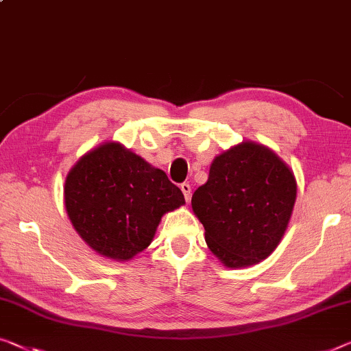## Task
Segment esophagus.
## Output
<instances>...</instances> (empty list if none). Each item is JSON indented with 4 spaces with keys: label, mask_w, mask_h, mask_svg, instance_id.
<instances>
[{
    "label": "esophagus",
    "mask_w": 351,
    "mask_h": 351,
    "mask_svg": "<svg viewBox=\"0 0 351 351\" xmlns=\"http://www.w3.org/2000/svg\"><path fill=\"white\" fill-rule=\"evenodd\" d=\"M180 187H181L182 193H184V198H186V202H189V200H191V193H192L191 184H189V182H182V184H181Z\"/></svg>",
    "instance_id": "1"
}]
</instances>
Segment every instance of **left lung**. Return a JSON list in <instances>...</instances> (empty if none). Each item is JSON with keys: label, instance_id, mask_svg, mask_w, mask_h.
I'll return each mask as SVG.
<instances>
[{"label": "left lung", "instance_id": "1", "mask_svg": "<svg viewBox=\"0 0 351 351\" xmlns=\"http://www.w3.org/2000/svg\"><path fill=\"white\" fill-rule=\"evenodd\" d=\"M295 200L296 180L284 160L263 145L243 142L213 160L192 209L211 252L228 268H243L273 254Z\"/></svg>", "mask_w": 351, "mask_h": 351}]
</instances>
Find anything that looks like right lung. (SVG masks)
<instances>
[{
  "instance_id": "add662e5",
  "label": "right lung",
  "mask_w": 351,
  "mask_h": 351,
  "mask_svg": "<svg viewBox=\"0 0 351 351\" xmlns=\"http://www.w3.org/2000/svg\"><path fill=\"white\" fill-rule=\"evenodd\" d=\"M184 203L164 171L117 142L82 156L64 184L75 232L99 255L117 261L148 247L162 216Z\"/></svg>"
}]
</instances>
